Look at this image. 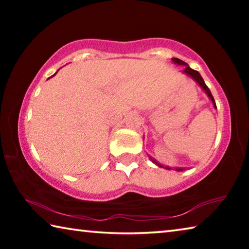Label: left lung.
Returning a JSON list of instances; mask_svg holds the SVG:
<instances>
[{
	"label": "left lung",
	"instance_id": "1",
	"mask_svg": "<svg viewBox=\"0 0 249 249\" xmlns=\"http://www.w3.org/2000/svg\"><path fill=\"white\" fill-rule=\"evenodd\" d=\"M172 61L176 62V64H178V65H183V66H184V71H183V72H185L187 74L190 75V77H192L193 79L196 80V81L197 83H199V86L202 88V89H203V90L206 92V94L209 95V98H210L211 100H212V102H213V104H214V107H216V104H215V101H214L213 95H212V93H211V91H210V89L208 88V86H206V84L204 83V80L202 79L201 74H200L199 72H197L196 70H193V69H191L190 67L188 66V64H185L184 61L180 60V59H178V58H172ZM150 159H151V161L155 162L156 165H157V166H159V167H163V166L161 165V163H159L156 159L151 158V157H150ZM166 169H170V167H166ZM177 170H178V171H181V170H183V169H182V168H177Z\"/></svg>",
	"mask_w": 249,
	"mask_h": 249
}]
</instances>
